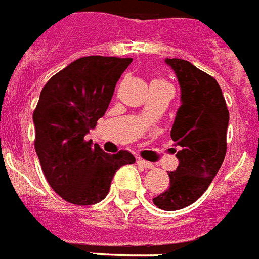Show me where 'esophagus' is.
<instances>
[{
	"mask_svg": "<svg viewBox=\"0 0 259 259\" xmlns=\"http://www.w3.org/2000/svg\"><path fill=\"white\" fill-rule=\"evenodd\" d=\"M136 163H138V165H140V167H143V168H154V164L150 162H147V160H143V159H138L136 160Z\"/></svg>",
	"mask_w": 259,
	"mask_h": 259,
	"instance_id": "esophagus-1",
	"label": "esophagus"
}]
</instances>
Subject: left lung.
<instances>
[{
	"label": "left lung",
	"mask_w": 259,
	"mask_h": 259,
	"mask_svg": "<svg viewBox=\"0 0 259 259\" xmlns=\"http://www.w3.org/2000/svg\"><path fill=\"white\" fill-rule=\"evenodd\" d=\"M181 85V101L171 139L181 147L179 165L169 172V187L154 198L156 207L175 211L203 195L226 155L229 109L222 90L212 76L190 61L165 59Z\"/></svg>",
	"instance_id": "left-lung-1"
}]
</instances>
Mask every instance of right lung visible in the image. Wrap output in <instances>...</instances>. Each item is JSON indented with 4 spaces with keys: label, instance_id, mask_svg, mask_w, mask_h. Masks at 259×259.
<instances>
[{
    "label": "right lung",
    "instance_id": "right-lung-1",
    "mask_svg": "<svg viewBox=\"0 0 259 259\" xmlns=\"http://www.w3.org/2000/svg\"><path fill=\"white\" fill-rule=\"evenodd\" d=\"M131 63L120 57H81L41 91L33 112L34 148L49 186L69 203H99L117 169L135 163L128 151L108 155L84 138L104 116L116 82Z\"/></svg>",
    "mask_w": 259,
    "mask_h": 259
}]
</instances>
